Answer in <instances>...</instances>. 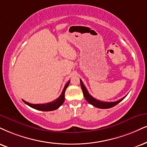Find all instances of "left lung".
Segmentation results:
<instances>
[{
	"label": "left lung",
	"mask_w": 147,
	"mask_h": 147,
	"mask_svg": "<svg viewBox=\"0 0 147 147\" xmlns=\"http://www.w3.org/2000/svg\"><path fill=\"white\" fill-rule=\"evenodd\" d=\"M80 84H81V88H82L83 95H84L85 99L86 100L88 101L89 104L93 105V106L97 107L98 108H101V109H107V108H110L114 107L116 105L119 104V102H121V101L125 97H123L122 99H119V100L113 101V102H107V101H103L98 100V99H96L94 98V97H92L91 95H90L89 93L88 92V90H86V88L85 87L84 84H83L82 81L80 80Z\"/></svg>",
	"instance_id": "obj_1"
}]
</instances>
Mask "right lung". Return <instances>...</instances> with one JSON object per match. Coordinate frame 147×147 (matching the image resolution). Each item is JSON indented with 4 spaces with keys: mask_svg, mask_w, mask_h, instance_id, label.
Listing matches in <instances>:
<instances>
[{
    "mask_svg": "<svg viewBox=\"0 0 147 147\" xmlns=\"http://www.w3.org/2000/svg\"><path fill=\"white\" fill-rule=\"evenodd\" d=\"M70 80H69L67 83L65 84L64 88H63L62 93L61 94V95L55 100L53 101H51L50 103H47V104H30V103L27 102V101L23 100L25 104L29 106L31 108H34V109L41 110V111H52V110H57V108H59L60 106L63 104L65 101V92L66 88H67V86L69 84Z\"/></svg>",
    "mask_w": 147,
    "mask_h": 147,
    "instance_id": "right-lung-1",
    "label": "right lung"
}]
</instances>
